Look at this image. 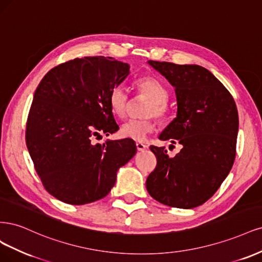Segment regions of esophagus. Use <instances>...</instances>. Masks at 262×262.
<instances>
[{
  "label": "esophagus",
  "instance_id": "obj_1",
  "mask_svg": "<svg viewBox=\"0 0 262 262\" xmlns=\"http://www.w3.org/2000/svg\"><path fill=\"white\" fill-rule=\"evenodd\" d=\"M136 147H137L138 151H143V150L147 149V146L143 145V143H141V142H137L136 143Z\"/></svg>",
  "mask_w": 262,
  "mask_h": 262
}]
</instances>
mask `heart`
Returning a JSON list of instances; mask_svg holds the SVG:
<instances>
[{
    "instance_id": "1",
    "label": "heart",
    "mask_w": 262,
    "mask_h": 262,
    "mask_svg": "<svg viewBox=\"0 0 262 262\" xmlns=\"http://www.w3.org/2000/svg\"><path fill=\"white\" fill-rule=\"evenodd\" d=\"M139 94L150 99L146 110V116H156L159 120H164L168 114L167 100L170 97L168 89L162 81L152 76H145L135 81ZM129 104V97L124 87L115 86L108 95V105L112 113L117 117H124ZM155 130L154 119L128 120L120 129L123 138L135 141H145L149 134Z\"/></svg>"
}]
</instances>
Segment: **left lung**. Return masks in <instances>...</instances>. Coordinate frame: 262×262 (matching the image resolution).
Masks as SVG:
<instances>
[{"label":"left lung","instance_id":"8db88e82","mask_svg":"<svg viewBox=\"0 0 262 262\" xmlns=\"http://www.w3.org/2000/svg\"><path fill=\"white\" fill-rule=\"evenodd\" d=\"M175 88L177 114L159 139L179 142L170 158L150 146L157 166L146 182L150 196L165 206L191 209L212 197L229 175L236 156L238 112L222 82L205 67L149 61Z\"/></svg>","mask_w":262,"mask_h":262}]
</instances>
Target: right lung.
Returning <instances> with one entry per match:
<instances>
[{"mask_svg":"<svg viewBox=\"0 0 262 262\" xmlns=\"http://www.w3.org/2000/svg\"><path fill=\"white\" fill-rule=\"evenodd\" d=\"M129 74L113 57L86 56L50 70L38 85L26 124V145L46 190L70 205L105 197L116 172L136 155L132 139L97 143L119 130L108 95Z\"/></svg>","mask_w":262,"mask_h":262,"instance_id":"right-lung-1","label":"right lung"}]
</instances>
